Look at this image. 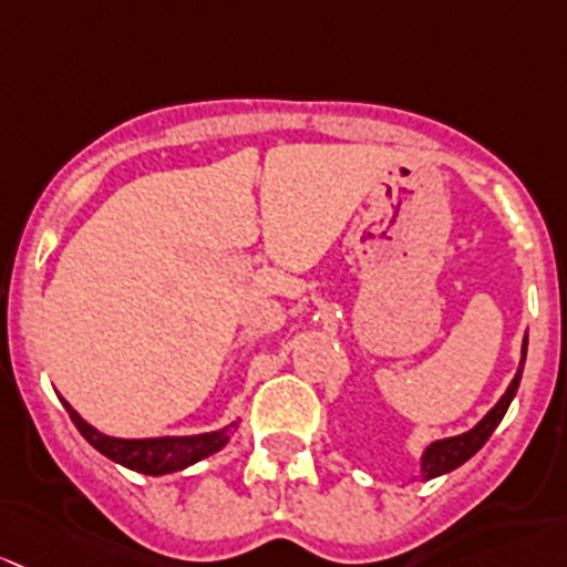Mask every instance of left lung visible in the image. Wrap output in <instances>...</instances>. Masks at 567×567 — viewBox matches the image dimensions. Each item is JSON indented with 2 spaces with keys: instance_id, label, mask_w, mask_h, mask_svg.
<instances>
[{
  "instance_id": "1",
  "label": "left lung",
  "mask_w": 567,
  "mask_h": 567,
  "mask_svg": "<svg viewBox=\"0 0 567 567\" xmlns=\"http://www.w3.org/2000/svg\"><path fill=\"white\" fill-rule=\"evenodd\" d=\"M524 360H527V336H524V343H522V363H518L516 377H513V382L507 384L505 395H502L497 404L488 410L486 417H483L481 423L475 425V429L464 431V434L447 436V440H436V442H431L429 447H425L423 458H420V472H423V481L447 475V472H453L456 466L464 464V461H470L477 451H481L483 445H486L488 436H492L494 429L499 425V420L505 417V412H507V406H511L513 395H516L518 382H522Z\"/></svg>"
}]
</instances>
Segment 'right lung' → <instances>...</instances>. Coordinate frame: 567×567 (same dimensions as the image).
Returning a JSON list of instances; mask_svg holds the SVG:
<instances>
[{
	"label": "right lung",
	"instance_id": "add662e5",
	"mask_svg": "<svg viewBox=\"0 0 567 567\" xmlns=\"http://www.w3.org/2000/svg\"><path fill=\"white\" fill-rule=\"evenodd\" d=\"M65 410L73 420L75 429L81 431L86 442L103 456L116 461V464L127 466L133 472H144V475H168V472H179L185 466L196 464V461L213 456L220 447L229 442L231 429L237 423L226 425V429L209 431V434H194V436H153V440H120V436H106L97 431L95 425L86 423L73 406L62 399Z\"/></svg>",
	"mask_w": 567,
	"mask_h": 567
}]
</instances>
